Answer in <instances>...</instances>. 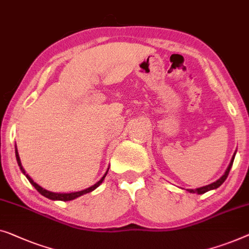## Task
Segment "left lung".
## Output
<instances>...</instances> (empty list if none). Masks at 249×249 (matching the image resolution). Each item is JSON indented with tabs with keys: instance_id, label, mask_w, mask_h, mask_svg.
<instances>
[{
	"instance_id": "obj_1",
	"label": "left lung",
	"mask_w": 249,
	"mask_h": 249,
	"mask_svg": "<svg viewBox=\"0 0 249 249\" xmlns=\"http://www.w3.org/2000/svg\"><path fill=\"white\" fill-rule=\"evenodd\" d=\"M234 155H236V153H234ZM234 155H233V157H232V159H231V161H230V164H229V167L227 168V170H226L225 175H223V176H222L221 178H219V179L216 180V181H214V183H212V184H210V185H206V186H203V187L196 188V190H188V192H191V193L204 194V193H206V192H208V191L215 190V188H218L219 186H221L223 181H225V180L227 179V177H228V175H229V171H230V169H231V167H232L233 159H234Z\"/></svg>"
}]
</instances>
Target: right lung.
Listing matches in <instances>:
<instances>
[{
	"instance_id": "add662e5",
	"label": "right lung",
	"mask_w": 249,
	"mask_h": 249,
	"mask_svg": "<svg viewBox=\"0 0 249 249\" xmlns=\"http://www.w3.org/2000/svg\"><path fill=\"white\" fill-rule=\"evenodd\" d=\"M16 157H17V161H18V164H19V167H20V169H21V171H22V173L26 175V177L28 178V180L30 181V184L33 185V186L36 188V190L39 192V193L41 194V195H44L45 197H47V198H50V199H58V201H71V199H74V198H76V197H79V196H81V195H83V194H87V193H90V192H92L93 190H96V188L99 186V185L103 183V180H104V178L106 177V175H107V173H108V170H107V173L105 174V176L101 178V179L98 181V183H96L94 185H92V186L91 187H89V188H87V190H83V191H80V192H74V193H53V192H50V191H46V190H44L43 187H40L39 185L38 184H36L35 183V181L31 179V178L28 176V175L26 174V171H24V169L22 168V166H21V161H20V158H19V155H18V151H17V148H16Z\"/></svg>"
}]
</instances>
